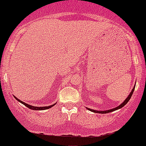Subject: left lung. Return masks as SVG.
<instances>
[{"mask_svg":"<svg viewBox=\"0 0 146 146\" xmlns=\"http://www.w3.org/2000/svg\"><path fill=\"white\" fill-rule=\"evenodd\" d=\"M134 89H135V87H134L133 89H132V91H131V93H130V94L128 95V97L126 98V99H125V100L123 102V103L119 105V106H117V107L114 108V109H110V110H108V111H95V110H93V109H88V108H86V109H89V111H92V112H94V113H109V112L113 111H116V110H117V109H121V108H122L123 106H125V105L127 103H128V101L130 100V99H131V96H132L133 93Z\"/></svg>","mask_w":146,"mask_h":146,"instance_id":"left-lung-1","label":"left lung"}]
</instances>
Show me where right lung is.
Wrapping results in <instances>:
<instances>
[{
	"label": "right lung",
	"mask_w": 146,
	"mask_h": 146,
	"mask_svg": "<svg viewBox=\"0 0 146 146\" xmlns=\"http://www.w3.org/2000/svg\"><path fill=\"white\" fill-rule=\"evenodd\" d=\"M14 97H15V99H16L18 101V102H21V104H24L25 106H27V107L29 108V109H33V110H45V109H50V108L52 107V106H54V104H52V105H51V106H42V107H37V106H31V105L27 104H25V102H22V101H21V100H20V99H17V98L15 97V96H14Z\"/></svg>",
	"instance_id": "1"
}]
</instances>
